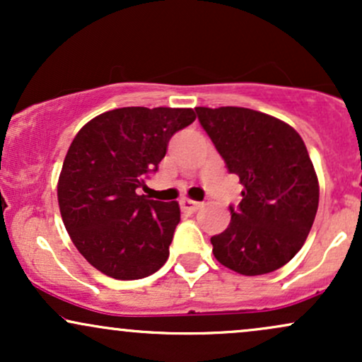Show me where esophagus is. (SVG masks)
<instances>
[{
    "label": "esophagus",
    "instance_id": "1",
    "mask_svg": "<svg viewBox=\"0 0 362 362\" xmlns=\"http://www.w3.org/2000/svg\"><path fill=\"white\" fill-rule=\"evenodd\" d=\"M180 207H182V211H185V213H195V211L201 207V202L192 201V199H182Z\"/></svg>",
    "mask_w": 362,
    "mask_h": 362
}]
</instances>
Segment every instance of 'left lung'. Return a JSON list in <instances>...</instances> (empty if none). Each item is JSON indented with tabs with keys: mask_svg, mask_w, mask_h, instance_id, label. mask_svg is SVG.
I'll use <instances>...</instances> for the list:
<instances>
[{
	"mask_svg": "<svg viewBox=\"0 0 362 362\" xmlns=\"http://www.w3.org/2000/svg\"><path fill=\"white\" fill-rule=\"evenodd\" d=\"M242 202L211 238L216 260L243 276L281 269L301 250L318 209V178L301 136L282 120L243 107H197Z\"/></svg>",
	"mask_w": 362,
	"mask_h": 362,
	"instance_id": "1",
	"label": "left lung"
}]
</instances>
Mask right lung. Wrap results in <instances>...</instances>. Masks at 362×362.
<instances>
[{
    "label": "right lung",
    "mask_w": 362,
    "mask_h": 362,
    "mask_svg": "<svg viewBox=\"0 0 362 362\" xmlns=\"http://www.w3.org/2000/svg\"><path fill=\"white\" fill-rule=\"evenodd\" d=\"M194 120L192 109L122 107L91 119L73 139L57 184L61 216L74 247L105 276L143 279L167 262L180 207L139 189L172 136Z\"/></svg>",
    "instance_id": "right-lung-1"
}]
</instances>
